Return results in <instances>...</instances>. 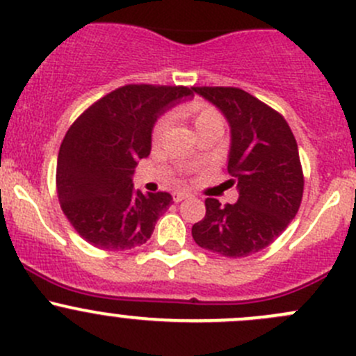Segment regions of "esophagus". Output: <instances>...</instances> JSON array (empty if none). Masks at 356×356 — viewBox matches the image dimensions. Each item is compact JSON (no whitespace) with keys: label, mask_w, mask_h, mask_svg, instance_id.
Instances as JSON below:
<instances>
[{"label":"esophagus","mask_w":356,"mask_h":356,"mask_svg":"<svg viewBox=\"0 0 356 356\" xmlns=\"http://www.w3.org/2000/svg\"><path fill=\"white\" fill-rule=\"evenodd\" d=\"M189 196H191L189 193H174V201H175V203H179V201L189 198Z\"/></svg>","instance_id":"esophagus-1"}]
</instances>
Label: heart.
Wrapping results in <instances>:
<instances>
[{
    "label": "heart",
    "instance_id": "b5f03b06",
    "mask_svg": "<svg viewBox=\"0 0 356 356\" xmlns=\"http://www.w3.org/2000/svg\"><path fill=\"white\" fill-rule=\"evenodd\" d=\"M184 113L193 118V125H195L196 131H200V129L203 127H210V125H220L222 127L220 113L215 108H211V106L203 105V103H193V105L186 106ZM165 131H167V120L161 118V120L156 122L155 127H153V143H160Z\"/></svg>",
    "mask_w": 356,
    "mask_h": 356
}]
</instances>
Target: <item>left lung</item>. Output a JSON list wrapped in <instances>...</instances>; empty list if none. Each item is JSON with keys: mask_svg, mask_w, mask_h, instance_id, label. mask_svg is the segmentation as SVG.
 Returning <instances> with one entry per match:
<instances>
[{"mask_svg": "<svg viewBox=\"0 0 356 356\" xmlns=\"http://www.w3.org/2000/svg\"><path fill=\"white\" fill-rule=\"evenodd\" d=\"M217 106L231 129L229 184L236 203L222 207L207 198V215L193 225V239L229 258L264 250L296 217L303 196L298 145L288 122L250 92L238 88H193Z\"/></svg>", "mask_w": 356, "mask_h": 356, "instance_id": "8db88e82", "label": "left lung"}]
</instances>
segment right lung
I'll return each mask as SVG.
<instances>
[{
    "label": "right lung",
    "instance_id": "add662e5",
    "mask_svg": "<svg viewBox=\"0 0 356 356\" xmlns=\"http://www.w3.org/2000/svg\"><path fill=\"white\" fill-rule=\"evenodd\" d=\"M193 96L184 86L129 84L89 106L68 129L56 163L62 210L89 245L120 251L152 238L168 193L136 191L132 175L152 152L156 120Z\"/></svg>",
    "mask_w": 356,
    "mask_h": 356
}]
</instances>
